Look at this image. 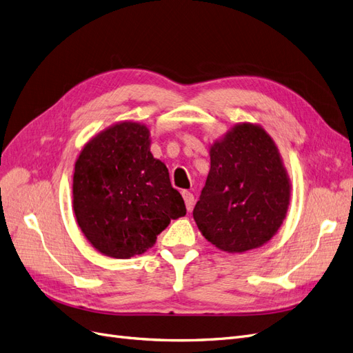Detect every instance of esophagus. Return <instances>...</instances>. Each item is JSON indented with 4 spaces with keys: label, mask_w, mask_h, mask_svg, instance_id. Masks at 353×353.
<instances>
[{
    "label": "esophagus",
    "mask_w": 353,
    "mask_h": 353,
    "mask_svg": "<svg viewBox=\"0 0 353 353\" xmlns=\"http://www.w3.org/2000/svg\"><path fill=\"white\" fill-rule=\"evenodd\" d=\"M183 199H184V201H185V208H187V210H191L193 209V206H194V196H193V193H190V191H187V190H184L183 193Z\"/></svg>",
    "instance_id": "34e87169"
}]
</instances>
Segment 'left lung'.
<instances>
[{
  "instance_id": "8db88e82",
  "label": "left lung",
  "mask_w": 353,
  "mask_h": 353,
  "mask_svg": "<svg viewBox=\"0 0 353 353\" xmlns=\"http://www.w3.org/2000/svg\"><path fill=\"white\" fill-rule=\"evenodd\" d=\"M210 170L193 216L227 253L268 243L285 219L292 184L279 147L258 123L234 125L209 148Z\"/></svg>"
}]
</instances>
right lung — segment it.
I'll return each mask as SVG.
<instances>
[{"label": "right lung", "instance_id": "1", "mask_svg": "<svg viewBox=\"0 0 353 353\" xmlns=\"http://www.w3.org/2000/svg\"><path fill=\"white\" fill-rule=\"evenodd\" d=\"M150 144L144 123L117 122L92 137L74 163V216L85 239L104 256L143 254L170 219L187 213Z\"/></svg>", "mask_w": 353, "mask_h": 353}]
</instances>
